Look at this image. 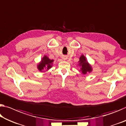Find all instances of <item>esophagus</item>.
<instances>
[{"mask_svg": "<svg viewBox=\"0 0 126 126\" xmlns=\"http://www.w3.org/2000/svg\"><path fill=\"white\" fill-rule=\"evenodd\" d=\"M67 58V57H63V59L64 60V61H65V60H66Z\"/></svg>", "mask_w": 126, "mask_h": 126, "instance_id": "esophagus-1", "label": "esophagus"}]
</instances>
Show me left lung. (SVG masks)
<instances>
[{
  "label": "left lung",
  "instance_id": "obj_1",
  "mask_svg": "<svg viewBox=\"0 0 126 126\" xmlns=\"http://www.w3.org/2000/svg\"><path fill=\"white\" fill-rule=\"evenodd\" d=\"M78 62H79V65L80 67V71L83 75H86L87 73H90L93 71V67L87 62L86 58L83 54H82L79 57V61Z\"/></svg>",
  "mask_w": 126,
  "mask_h": 126
}]
</instances>
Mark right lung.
<instances>
[{"label":"right lung","mask_w":126,"mask_h":126,"mask_svg":"<svg viewBox=\"0 0 126 126\" xmlns=\"http://www.w3.org/2000/svg\"><path fill=\"white\" fill-rule=\"evenodd\" d=\"M53 62L54 60L49 59V57H47V55H44L41 59L40 62L37 64V69L39 71L42 72H45V70H46V71H48L52 67Z\"/></svg>","instance_id":"1"}]
</instances>
